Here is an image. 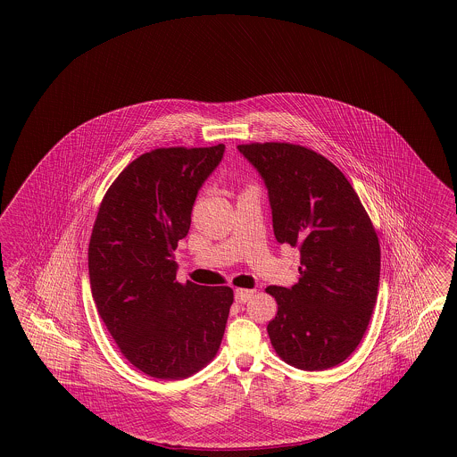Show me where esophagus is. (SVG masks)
Instances as JSON below:
<instances>
[{
	"label": "esophagus",
	"instance_id": "esophagus-1",
	"mask_svg": "<svg viewBox=\"0 0 457 457\" xmlns=\"http://www.w3.org/2000/svg\"><path fill=\"white\" fill-rule=\"evenodd\" d=\"M253 293L254 291L253 290H245V288H237V290L235 291V300L237 302V303H246L248 300H251L253 298Z\"/></svg>",
	"mask_w": 457,
	"mask_h": 457
}]
</instances>
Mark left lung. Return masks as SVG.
I'll use <instances>...</instances> for the list:
<instances>
[{"label": "left lung", "instance_id": "obj_1", "mask_svg": "<svg viewBox=\"0 0 457 457\" xmlns=\"http://www.w3.org/2000/svg\"><path fill=\"white\" fill-rule=\"evenodd\" d=\"M264 179L278 243L300 248V281L268 287L277 317L268 335L278 357L302 370L348 359L372 319L380 245L344 172L321 154L290 142L237 145Z\"/></svg>", "mask_w": 457, "mask_h": 457}]
</instances>
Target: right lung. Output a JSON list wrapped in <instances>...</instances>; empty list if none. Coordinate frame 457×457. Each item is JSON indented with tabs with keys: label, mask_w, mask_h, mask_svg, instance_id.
I'll return each instance as SVG.
<instances>
[{
	"label": "right lung",
	"mask_w": 457,
	"mask_h": 457,
	"mask_svg": "<svg viewBox=\"0 0 457 457\" xmlns=\"http://www.w3.org/2000/svg\"><path fill=\"white\" fill-rule=\"evenodd\" d=\"M222 153L224 144L142 154L98 208L88 243L92 296L120 353L154 378L191 377L221 345L233 290L179 283L174 251Z\"/></svg>",
	"instance_id": "1"
}]
</instances>
